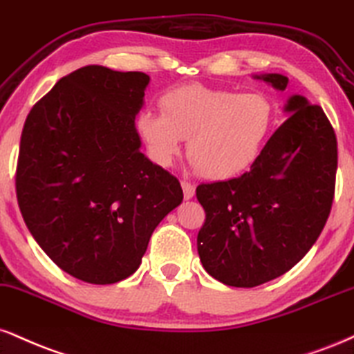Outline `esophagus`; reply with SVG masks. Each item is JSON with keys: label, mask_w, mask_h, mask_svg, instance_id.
<instances>
[{"label": "esophagus", "mask_w": 354, "mask_h": 354, "mask_svg": "<svg viewBox=\"0 0 354 354\" xmlns=\"http://www.w3.org/2000/svg\"><path fill=\"white\" fill-rule=\"evenodd\" d=\"M183 194H185V199H191L194 196V186L191 185L189 181H181Z\"/></svg>", "instance_id": "obj_1"}]
</instances>
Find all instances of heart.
I'll list each match as a JSON object with an SVG mask.
<instances>
[{
	"instance_id": "b5f03b06",
	"label": "heart",
	"mask_w": 354,
	"mask_h": 354,
	"mask_svg": "<svg viewBox=\"0 0 354 354\" xmlns=\"http://www.w3.org/2000/svg\"><path fill=\"white\" fill-rule=\"evenodd\" d=\"M161 112L143 110L136 118L151 160L171 166L188 138L191 165L207 180L244 173L261 155L274 122L266 93L186 84L163 93Z\"/></svg>"
}]
</instances>
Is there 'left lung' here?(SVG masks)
<instances>
[{
  "label": "left lung",
  "instance_id": "left-lung-1",
  "mask_svg": "<svg viewBox=\"0 0 354 354\" xmlns=\"http://www.w3.org/2000/svg\"><path fill=\"white\" fill-rule=\"evenodd\" d=\"M277 91L282 74L255 75ZM285 120L239 178L199 185L203 267L231 287H257L299 263L317 242L335 196L336 135L320 105L292 95Z\"/></svg>",
  "mask_w": 354,
  "mask_h": 354
}]
</instances>
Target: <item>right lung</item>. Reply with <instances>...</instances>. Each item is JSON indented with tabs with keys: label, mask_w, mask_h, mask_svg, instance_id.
I'll list each match as a JSON object with an SVG mask.
<instances>
[{
	"label": "right lung",
	"mask_w": 354,
	"mask_h": 354,
	"mask_svg": "<svg viewBox=\"0 0 354 354\" xmlns=\"http://www.w3.org/2000/svg\"><path fill=\"white\" fill-rule=\"evenodd\" d=\"M150 77L85 66L24 122L16 196L29 232L55 266L87 283L130 277L155 227L180 206V181L140 151L135 117Z\"/></svg>",
	"instance_id": "add662e5"
}]
</instances>
